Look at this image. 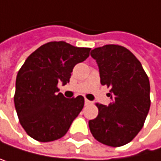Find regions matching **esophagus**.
I'll use <instances>...</instances> for the list:
<instances>
[{
  "instance_id": "34e87169",
  "label": "esophagus",
  "mask_w": 161,
  "mask_h": 161,
  "mask_svg": "<svg viewBox=\"0 0 161 161\" xmlns=\"http://www.w3.org/2000/svg\"><path fill=\"white\" fill-rule=\"evenodd\" d=\"M91 103H92V102L89 101V100H87V99H85V100H84V104L86 105V106H87V105H90Z\"/></svg>"
}]
</instances>
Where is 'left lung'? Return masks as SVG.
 Instances as JSON below:
<instances>
[{"instance_id":"left-lung-1","label":"left lung","mask_w":161,"mask_h":161,"mask_svg":"<svg viewBox=\"0 0 161 161\" xmlns=\"http://www.w3.org/2000/svg\"><path fill=\"white\" fill-rule=\"evenodd\" d=\"M102 85L111 88L109 106L97 103L96 119L88 121L98 142L120 147L131 142L142 129L150 106V80L135 55L121 46L106 44L91 50Z\"/></svg>"}]
</instances>
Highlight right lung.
I'll list each match as a JSON object with an SVG mask.
<instances>
[{
	"label": "right lung",
	"mask_w": 161,
	"mask_h": 161,
	"mask_svg": "<svg viewBox=\"0 0 161 161\" xmlns=\"http://www.w3.org/2000/svg\"><path fill=\"white\" fill-rule=\"evenodd\" d=\"M90 48L65 42L42 44L26 59L18 71L14 106L24 130L39 142L60 139L69 130L84 105V98L68 99L58 83L70 81L78 63L89 56Z\"/></svg>",
	"instance_id": "obj_1"
}]
</instances>
